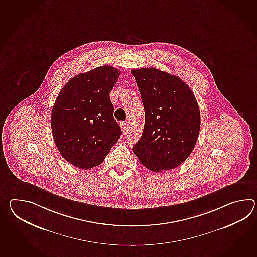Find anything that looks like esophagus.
Returning <instances> with one entry per match:
<instances>
[{"instance_id":"esophagus-1","label":"esophagus","mask_w":257,"mask_h":257,"mask_svg":"<svg viewBox=\"0 0 257 257\" xmlns=\"http://www.w3.org/2000/svg\"><path fill=\"white\" fill-rule=\"evenodd\" d=\"M121 129L124 134L128 133V122H123L121 123Z\"/></svg>"}]
</instances>
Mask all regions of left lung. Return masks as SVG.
Returning a JSON list of instances; mask_svg holds the SVG:
<instances>
[{
	"instance_id": "1",
	"label": "left lung",
	"mask_w": 257,
	"mask_h": 257,
	"mask_svg": "<svg viewBox=\"0 0 257 257\" xmlns=\"http://www.w3.org/2000/svg\"><path fill=\"white\" fill-rule=\"evenodd\" d=\"M145 108L142 137L133 147L150 171L182 164L199 136L200 110L194 93L180 77L159 69L132 70Z\"/></svg>"
}]
</instances>
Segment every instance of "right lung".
<instances>
[{"mask_svg":"<svg viewBox=\"0 0 257 257\" xmlns=\"http://www.w3.org/2000/svg\"><path fill=\"white\" fill-rule=\"evenodd\" d=\"M120 70L103 65L77 74L59 93L52 112L54 142L63 159L80 169L101 164L121 130L109 93Z\"/></svg>","mask_w":257,"mask_h":257,"instance_id":"obj_1","label":"right lung"}]
</instances>
